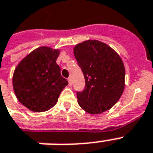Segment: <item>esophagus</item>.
I'll list each match as a JSON object with an SVG mask.
<instances>
[{
	"mask_svg": "<svg viewBox=\"0 0 153 153\" xmlns=\"http://www.w3.org/2000/svg\"><path fill=\"white\" fill-rule=\"evenodd\" d=\"M67 80H68V83H69V86H71L72 85V82H71V78H68L67 79Z\"/></svg>",
	"mask_w": 153,
	"mask_h": 153,
	"instance_id": "obj_1",
	"label": "esophagus"
}]
</instances>
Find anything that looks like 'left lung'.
<instances>
[{
    "mask_svg": "<svg viewBox=\"0 0 153 153\" xmlns=\"http://www.w3.org/2000/svg\"><path fill=\"white\" fill-rule=\"evenodd\" d=\"M85 77L86 88L77 93L78 103L91 114L109 110L122 95L126 70L120 55L105 43L88 39L74 48Z\"/></svg>",
    "mask_w": 153,
    "mask_h": 153,
    "instance_id": "left-lung-1",
    "label": "left lung"
}]
</instances>
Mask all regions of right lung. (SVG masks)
Wrapping results in <instances>:
<instances>
[{
  "mask_svg": "<svg viewBox=\"0 0 153 153\" xmlns=\"http://www.w3.org/2000/svg\"><path fill=\"white\" fill-rule=\"evenodd\" d=\"M60 50L42 46L27 55L16 67L13 91L18 101L33 112H44L58 102L68 82L56 63Z\"/></svg>",
  "mask_w": 153,
  "mask_h": 153,
  "instance_id": "right-lung-1",
  "label": "right lung"
}]
</instances>
